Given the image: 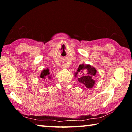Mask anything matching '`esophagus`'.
I'll use <instances>...</instances> for the list:
<instances>
[{"label": "esophagus", "mask_w": 132, "mask_h": 132, "mask_svg": "<svg viewBox=\"0 0 132 132\" xmlns=\"http://www.w3.org/2000/svg\"><path fill=\"white\" fill-rule=\"evenodd\" d=\"M62 67H63V68H64V69H66V68H68L69 67V65L67 64H64L63 65V66H62Z\"/></svg>", "instance_id": "obj_1"}]
</instances>
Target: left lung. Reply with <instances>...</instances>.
Listing matches in <instances>:
<instances>
[{"label":"left lung","instance_id":"left-lung-1","mask_svg":"<svg viewBox=\"0 0 132 132\" xmlns=\"http://www.w3.org/2000/svg\"><path fill=\"white\" fill-rule=\"evenodd\" d=\"M96 73L97 70L94 67L82 64L79 65L77 71L74 73V76L77 77L79 74L78 80L82 87L92 88L96 82L93 78Z\"/></svg>","mask_w":132,"mask_h":132}]
</instances>
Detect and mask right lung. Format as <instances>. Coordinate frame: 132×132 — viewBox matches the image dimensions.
Wrapping results in <instances>:
<instances>
[{
	"label": "right lung",
	"mask_w": 132,
	"mask_h": 132,
	"mask_svg": "<svg viewBox=\"0 0 132 132\" xmlns=\"http://www.w3.org/2000/svg\"><path fill=\"white\" fill-rule=\"evenodd\" d=\"M38 77L41 78L42 79H46L48 78L49 79H51L52 78V74H51L50 72L49 68L44 69L43 70H42V71L40 72V74Z\"/></svg>",
	"instance_id": "right-lung-1"
}]
</instances>
